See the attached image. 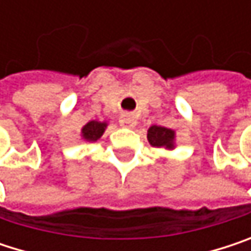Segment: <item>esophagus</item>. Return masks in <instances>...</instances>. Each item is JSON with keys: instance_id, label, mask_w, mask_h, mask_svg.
<instances>
[{"instance_id": "34e87169", "label": "esophagus", "mask_w": 251, "mask_h": 251, "mask_svg": "<svg viewBox=\"0 0 251 251\" xmlns=\"http://www.w3.org/2000/svg\"><path fill=\"white\" fill-rule=\"evenodd\" d=\"M119 122H121V125L124 126V127H133V126L136 125V119L132 115H122Z\"/></svg>"}]
</instances>
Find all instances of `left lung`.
Masks as SVG:
<instances>
[{
    "instance_id": "obj_1",
    "label": "left lung",
    "mask_w": 251,
    "mask_h": 251,
    "mask_svg": "<svg viewBox=\"0 0 251 251\" xmlns=\"http://www.w3.org/2000/svg\"><path fill=\"white\" fill-rule=\"evenodd\" d=\"M147 138H148V142L152 147H157V148L164 147L167 150L175 148L176 133L173 129H169V127H164V126L152 125L148 129Z\"/></svg>"
}]
</instances>
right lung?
Returning a JSON list of instances; mask_svg holds the SVG:
<instances>
[{
	"label": "right lung",
	"mask_w": 251,
	"mask_h": 251,
	"mask_svg": "<svg viewBox=\"0 0 251 251\" xmlns=\"http://www.w3.org/2000/svg\"><path fill=\"white\" fill-rule=\"evenodd\" d=\"M107 127L106 122H97V121H90L87 125L82 126L81 129V136L82 139L88 141V142H94L99 138H101V135L104 133Z\"/></svg>",
	"instance_id": "obj_1"
}]
</instances>
